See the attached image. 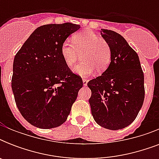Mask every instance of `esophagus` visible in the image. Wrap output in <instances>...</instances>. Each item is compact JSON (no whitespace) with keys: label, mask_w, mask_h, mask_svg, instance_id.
<instances>
[{"label":"esophagus","mask_w":159,"mask_h":159,"mask_svg":"<svg viewBox=\"0 0 159 159\" xmlns=\"http://www.w3.org/2000/svg\"><path fill=\"white\" fill-rule=\"evenodd\" d=\"M87 82H88V81H87V79H82V83H83V86H87Z\"/></svg>","instance_id":"esophagus-1"}]
</instances>
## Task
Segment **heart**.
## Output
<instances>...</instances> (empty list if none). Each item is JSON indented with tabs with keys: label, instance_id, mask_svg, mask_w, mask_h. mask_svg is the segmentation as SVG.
Masks as SVG:
<instances>
[{
	"label": "heart",
	"instance_id": "obj_1",
	"mask_svg": "<svg viewBox=\"0 0 159 159\" xmlns=\"http://www.w3.org/2000/svg\"><path fill=\"white\" fill-rule=\"evenodd\" d=\"M62 43L60 53L67 66L72 67L82 53V62L72 68V72L81 77H88L95 72H104L111 60V48L106 39L99 38L92 30H84Z\"/></svg>",
	"mask_w": 159,
	"mask_h": 159
}]
</instances>
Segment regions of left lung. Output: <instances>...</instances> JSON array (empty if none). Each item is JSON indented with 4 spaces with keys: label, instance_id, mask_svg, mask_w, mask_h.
<instances>
[{
    "label": "left lung",
    "instance_id": "left-lung-1",
    "mask_svg": "<svg viewBox=\"0 0 159 159\" xmlns=\"http://www.w3.org/2000/svg\"><path fill=\"white\" fill-rule=\"evenodd\" d=\"M101 34L111 48V63L91 80L89 103L95 121L103 128L117 130L129 125L144 99L143 73L138 54L115 31L102 29Z\"/></svg>",
    "mask_w": 159,
    "mask_h": 159
}]
</instances>
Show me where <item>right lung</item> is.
Here are the masks:
<instances>
[{"mask_svg": "<svg viewBox=\"0 0 159 159\" xmlns=\"http://www.w3.org/2000/svg\"><path fill=\"white\" fill-rule=\"evenodd\" d=\"M79 29L72 23L40 26L15 56L11 80L15 101L22 116L37 128L64 123L83 86L60 53L62 43Z\"/></svg>", "mask_w": 159, "mask_h": 159, "instance_id": "right-lung-1", "label": "right lung"}]
</instances>
